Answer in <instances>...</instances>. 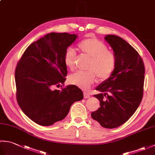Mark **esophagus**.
Masks as SVG:
<instances>
[{"label": "esophagus", "mask_w": 155, "mask_h": 155, "mask_svg": "<svg viewBox=\"0 0 155 155\" xmlns=\"http://www.w3.org/2000/svg\"><path fill=\"white\" fill-rule=\"evenodd\" d=\"M89 97H90V94H88V93L84 92V98H88Z\"/></svg>", "instance_id": "esophagus-1"}]
</instances>
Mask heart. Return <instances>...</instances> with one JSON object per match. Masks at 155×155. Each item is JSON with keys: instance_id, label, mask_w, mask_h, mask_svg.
<instances>
[{"instance_id": "obj_1", "label": "heart", "mask_w": 155, "mask_h": 155, "mask_svg": "<svg viewBox=\"0 0 155 155\" xmlns=\"http://www.w3.org/2000/svg\"><path fill=\"white\" fill-rule=\"evenodd\" d=\"M79 50L91 58L88 72H77L69 76L68 81L82 89H88L96 81V75L100 81L110 77L116 67L117 59L113 52L108 51L107 46L95 38H88L78 45ZM76 53L72 48H68L64 54V62L69 68L74 67Z\"/></svg>"}]
</instances>
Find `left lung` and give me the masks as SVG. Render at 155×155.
Masks as SVG:
<instances>
[{"mask_svg":"<svg viewBox=\"0 0 155 155\" xmlns=\"http://www.w3.org/2000/svg\"><path fill=\"white\" fill-rule=\"evenodd\" d=\"M104 40L113 50L117 64L110 77L96 88L100 93L94 97L101 107L91 117L102 127L114 128L126 123L140 105L145 70L139 54L124 39L107 35Z\"/></svg>","mask_w":155,"mask_h":155,"instance_id":"obj_1","label":"left lung"}]
</instances>
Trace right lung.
I'll use <instances>...</instances> for the list:
<instances>
[{"mask_svg":"<svg viewBox=\"0 0 155 155\" xmlns=\"http://www.w3.org/2000/svg\"><path fill=\"white\" fill-rule=\"evenodd\" d=\"M78 36L51 32L26 49L15 70L16 98L27 116L41 126H50L67 117L71 105L83 98L74 85L61 91L67 74L64 54Z\"/></svg>","mask_w":155,"mask_h":155,"instance_id":"right-lung-1","label":"right lung"}]
</instances>
